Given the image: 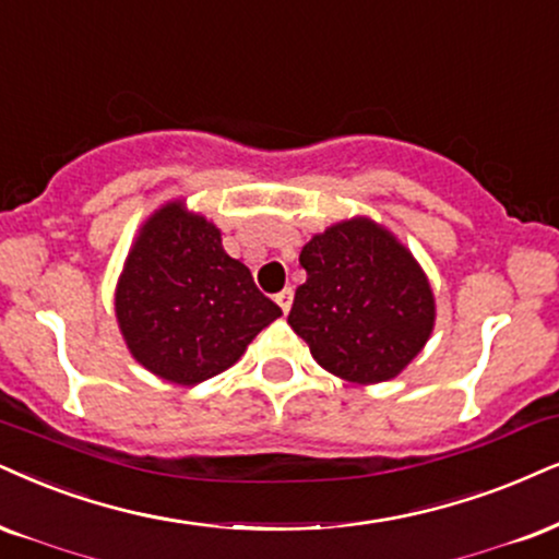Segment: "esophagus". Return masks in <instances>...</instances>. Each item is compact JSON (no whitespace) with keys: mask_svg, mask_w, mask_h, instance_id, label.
Here are the masks:
<instances>
[{"mask_svg":"<svg viewBox=\"0 0 559 559\" xmlns=\"http://www.w3.org/2000/svg\"><path fill=\"white\" fill-rule=\"evenodd\" d=\"M293 295H295L293 287H285V290H282L277 298H274V300H277V306L282 308V313H287L293 308Z\"/></svg>","mask_w":559,"mask_h":559,"instance_id":"34e87169","label":"esophagus"}]
</instances>
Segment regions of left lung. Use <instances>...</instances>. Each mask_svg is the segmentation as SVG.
<instances>
[{"label":"left lung","instance_id":"obj_1","mask_svg":"<svg viewBox=\"0 0 559 559\" xmlns=\"http://www.w3.org/2000/svg\"><path fill=\"white\" fill-rule=\"evenodd\" d=\"M306 282L287 323L323 370L349 383L396 378L436 329V293L415 253L368 215L302 246Z\"/></svg>","mask_w":559,"mask_h":559}]
</instances>
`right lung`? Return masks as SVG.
I'll return each instance as SVG.
<instances>
[{"label":"right lung","mask_w":559,"mask_h":559,"mask_svg":"<svg viewBox=\"0 0 559 559\" xmlns=\"http://www.w3.org/2000/svg\"><path fill=\"white\" fill-rule=\"evenodd\" d=\"M127 349L168 383L197 385L240 360L277 302L227 257L223 233L202 212L170 199L136 230L114 293Z\"/></svg>","instance_id":"obj_1"}]
</instances>
